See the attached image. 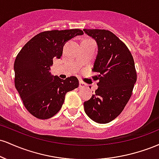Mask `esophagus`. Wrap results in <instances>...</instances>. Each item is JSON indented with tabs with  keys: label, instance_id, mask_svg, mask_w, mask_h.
Instances as JSON below:
<instances>
[{
	"label": "esophagus",
	"instance_id": "1",
	"mask_svg": "<svg viewBox=\"0 0 159 159\" xmlns=\"http://www.w3.org/2000/svg\"><path fill=\"white\" fill-rule=\"evenodd\" d=\"M86 86H87V84H86L84 82L80 80V81H79V87H80V88H84V87H85Z\"/></svg>",
	"mask_w": 159,
	"mask_h": 159
}]
</instances>
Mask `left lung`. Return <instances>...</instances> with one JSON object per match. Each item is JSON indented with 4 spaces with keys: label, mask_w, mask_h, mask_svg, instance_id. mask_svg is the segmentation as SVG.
Masks as SVG:
<instances>
[{
    "label": "left lung",
    "mask_w": 159,
    "mask_h": 159,
    "mask_svg": "<svg viewBox=\"0 0 159 159\" xmlns=\"http://www.w3.org/2000/svg\"><path fill=\"white\" fill-rule=\"evenodd\" d=\"M97 42L98 54L92 71L98 88L84 103L87 116L96 123H107L117 117L132 96L137 72L132 53L123 41L107 30L84 29Z\"/></svg>",
    "instance_id": "obj_1"
}]
</instances>
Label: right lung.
Returning a JSON list of instances; mask_svg holds the SVG:
<instances>
[{
	"label": "right lung",
	"instance_id": "1",
	"mask_svg": "<svg viewBox=\"0 0 159 159\" xmlns=\"http://www.w3.org/2000/svg\"><path fill=\"white\" fill-rule=\"evenodd\" d=\"M83 34L80 29L41 32L16 56L15 87L27 110L38 119L54 116L61 110L66 93L78 87L75 76L63 80L52 75L49 69L53 60L61 57L66 42Z\"/></svg>",
	"mask_w": 159,
	"mask_h": 159
}]
</instances>
